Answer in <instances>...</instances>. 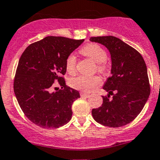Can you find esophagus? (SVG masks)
Here are the masks:
<instances>
[{
    "label": "esophagus",
    "mask_w": 160,
    "mask_h": 160,
    "mask_svg": "<svg viewBox=\"0 0 160 160\" xmlns=\"http://www.w3.org/2000/svg\"><path fill=\"white\" fill-rule=\"evenodd\" d=\"M80 97H90V95H89V94H88V93H85V92H80Z\"/></svg>",
    "instance_id": "esophagus-1"
}]
</instances>
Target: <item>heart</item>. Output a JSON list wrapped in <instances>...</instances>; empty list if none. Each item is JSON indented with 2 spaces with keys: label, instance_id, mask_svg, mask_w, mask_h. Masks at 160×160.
<instances>
[{
  "label": "heart",
  "instance_id": "obj_1",
  "mask_svg": "<svg viewBox=\"0 0 160 160\" xmlns=\"http://www.w3.org/2000/svg\"><path fill=\"white\" fill-rule=\"evenodd\" d=\"M81 53L97 63V69L100 72H106L107 66L105 60L107 59L106 51L103 47L96 43H90L82 47ZM76 58L74 55H70L66 59V69L69 74H74L76 72ZM101 84V79L99 76H80L71 80L70 84L72 88L80 90L84 92H89L97 88Z\"/></svg>",
  "mask_w": 160,
  "mask_h": 160
}]
</instances>
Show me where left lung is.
<instances>
[{"instance_id":"1","label":"left lung","mask_w":160,"mask_h":160,"mask_svg":"<svg viewBox=\"0 0 160 160\" xmlns=\"http://www.w3.org/2000/svg\"><path fill=\"white\" fill-rule=\"evenodd\" d=\"M90 41L105 46L112 61V75L103 86L109 94L102 96L103 103L92 115L103 126H126L139 114L151 92L145 61L138 51L113 36L92 37Z\"/></svg>"}]
</instances>
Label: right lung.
Returning <instances> with one entry per match:
<instances>
[{
	"label": "right lung",
	"mask_w": 160,
	"mask_h": 160,
	"mask_svg": "<svg viewBox=\"0 0 160 160\" xmlns=\"http://www.w3.org/2000/svg\"><path fill=\"white\" fill-rule=\"evenodd\" d=\"M84 41L48 36L30 44L22 53L13 90L22 112L34 124L54 129L71 120L72 103L80 93L68 87L62 76L66 73L67 58ZM55 81L61 89L53 92Z\"/></svg>",
	"instance_id": "right-lung-1"
}]
</instances>
